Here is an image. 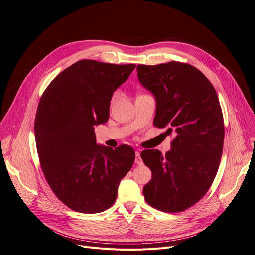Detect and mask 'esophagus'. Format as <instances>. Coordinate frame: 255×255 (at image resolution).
<instances>
[{
  "mask_svg": "<svg viewBox=\"0 0 255 255\" xmlns=\"http://www.w3.org/2000/svg\"><path fill=\"white\" fill-rule=\"evenodd\" d=\"M135 163L138 165L142 164V159L140 158V153L138 151H136V153H135Z\"/></svg>",
  "mask_w": 255,
  "mask_h": 255,
  "instance_id": "34e87169",
  "label": "esophagus"
}]
</instances>
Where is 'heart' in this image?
<instances>
[{"label":"heart","mask_w":255,"mask_h":255,"mask_svg":"<svg viewBox=\"0 0 255 255\" xmlns=\"http://www.w3.org/2000/svg\"><path fill=\"white\" fill-rule=\"evenodd\" d=\"M115 97H116V94H115V95H114V97H113V99H114V98H115Z\"/></svg>","instance_id":"obj_1"}]
</instances>
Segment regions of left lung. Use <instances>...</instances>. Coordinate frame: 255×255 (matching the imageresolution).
Instances as JSON below:
<instances>
[{
    "mask_svg": "<svg viewBox=\"0 0 255 255\" xmlns=\"http://www.w3.org/2000/svg\"><path fill=\"white\" fill-rule=\"evenodd\" d=\"M140 84L156 99L154 125L175 133L171 150H144L140 156L152 171L143 187L145 202L167 213L192 207L216 177L223 150L224 123L217 93L192 65L168 62L138 65Z\"/></svg>",
    "mask_w": 255,
    "mask_h": 255,
    "instance_id": "1",
    "label": "left lung"
}]
</instances>
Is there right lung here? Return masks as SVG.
Wrapping results in <instances>:
<instances>
[{"label":"right lung","mask_w":255,"mask_h":255,"mask_svg":"<svg viewBox=\"0 0 255 255\" xmlns=\"http://www.w3.org/2000/svg\"><path fill=\"white\" fill-rule=\"evenodd\" d=\"M134 68L80 60L53 78L39 101L34 129L40 165L52 192L73 211L111 208L134 162L130 145H99L94 132L107 122L114 92Z\"/></svg>","instance_id":"1"}]
</instances>
